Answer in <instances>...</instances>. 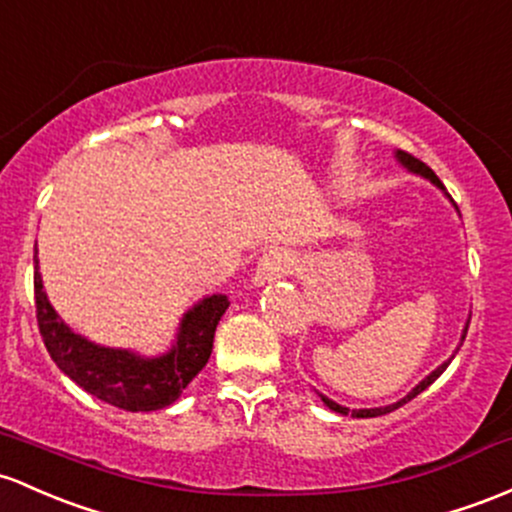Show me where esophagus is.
Segmentation results:
<instances>
[{
    "mask_svg": "<svg viewBox=\"0 0 512 512\" xmlns=\"http://www.w3.org/2000/svg\"><path fill=\"white\" fill-rule=\"evenodd\" d=\"M291 272H294V255L286 250H269L257 262L255 284L277 282V279H282Z\"/></svg>",
    "mask_w": 512,
    "mask_h": 512,
    "instance_id": "esophagus-1",
    "label": "esophagus"
}]
</instances>
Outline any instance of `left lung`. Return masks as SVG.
Returning a JSON list of instances; mask_svg holds the SVG:
<instances>
[{
    "label": "left lung",
    "instance_id": "obj_1",
    "mask_svg": "<svg viewBox=\"0 0 512 512\" xmlns=\"http://www.w3.org/2000/svg\"><path fill=\"white\" fill-rule=\"evenodd\" d=\"M396 160H398V162H401V165H403V167H406V170H408V172H413V174H420V177L430 179V182H432V184H435V187H440V189H442V192H445V187H442V182H440V179H437V174H435V172H432V170H430V167H428V165H425V162H420V160H418V157H413V155L403 153V150H396ZM466 330H469V323H466V325H464V330H462V342H464V338H466ZM457 352H459V347H457V350H454V355H457ZM454 355H452V357H449V359H447V362H442V364H440V367H437V369H435V372H432V374H428V376H425V379H423V381H420V384H418V386H415V389H413L411 393H408V396H403V398H401V401L391 403V406H384V408H355V411H350V408H345V406H340V403L330 401V398H328V396H323V393H320V401H323V403H325V406H328V408H330V411H335V413H340V415H352V418H376V415H384V413H391V411H396V408H401V406H403V403L413 401V398H415V396H418V393H423L425 389H428V386L432 384V381H435V379H437V376H440L442 372H445V369H447V364H449V362H452V359H454Z\"/></svg>",
    "mask_w": 512,
    "mask_h": 512
}]
</instances>
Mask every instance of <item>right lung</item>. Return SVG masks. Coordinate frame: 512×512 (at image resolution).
<instances>
[{
    "instance_id": "right-lung-1",
    "label": "right lung",
    "mask_w": 512,
    "mask_h": 512,
    "mask_svg": "<svg viewBox=\"0 0 512 512\" xmlns=\"http://www.w3.org/2000/svg\"><path fill=\"white\" fill-rule=\"evenodd\" d=\"M33 291H36V318L48 355L82 386L84 391L123 411H160L182 396L189 381L209 362L213 333L226 308L228 296L213 294L184 313L177 340L165 355L140 357L131 350L101 347L89 342L65 325V320L50 306L43 279L38 272V257L33 252Z\"/></svg>"
}]
</instances>
